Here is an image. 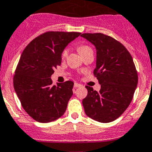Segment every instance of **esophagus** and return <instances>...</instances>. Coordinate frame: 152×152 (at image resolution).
Returning a JSON list of instances; mask_svg holds the SVG:
<instances>
[{"label":"esophagus","instance_id":"esophagus-1","mask_svg":"<svg viewBox=\"0 0 152 152\" xmlns=\"http://www.w3.org/2000/svg\"><path fill=\"white\" fill-rule=\"evenodd\" d=\"M82 86V85H80V84L79 83H76V82H75L74 83V87L75 88H79V87Z\"/></svg>","mask_w":152,"mask_h":152}]
</instances>
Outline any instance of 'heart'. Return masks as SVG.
I'll list each match as a JSON object with an SVG mask.
<instances>
[{"mask_svg":"<svg viewBox=\"0 0 152 152\" xmlns=\"http://www.w3.org/2000/svg\"><path fill=\"white\" fill-rule=\"evenodd\" d=\"M78 51H79V53L81 55H83L85 53L93 50L89 46H88V45H81V46H79V48H78ZM67 53H68V49L66 48V49H64V50L62 51V53H61V58H65L66 57H67Z\"/></svg>","mask_w":152,"mask_h":152,"instance_id":"heart-1","label":"heart"}]
</instances>
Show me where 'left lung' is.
Here are the masks:
<instances>
[{"label": "left lung", "mask_w": 152, "mask_h": 152, "mask_svg": "<svg viewBox=\"0 0 152 152\" xmlns=\"http://www.w3.org/2000/svg\"><path fill=\"white\" fill-rule=\"evenodd\" d=\"M81 36L96 49L94 76L101 85L99 91L86 86L82 100L88 117L100 123H110L124 113L133 99L138 82L137 71L130 53L120 42L103 33H83Z\"/></svg>", "instance_id": "left-lung-1"}]
</instances>
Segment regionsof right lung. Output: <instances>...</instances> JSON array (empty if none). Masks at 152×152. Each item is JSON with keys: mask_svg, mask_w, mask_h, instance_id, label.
<instances>
[{"mask_svg": "<svg viewBox=\"0 0 152 152\" xmlns=\"http://www.w3.org/2000/svg\"><path fill=\"white\" fill-rule=\"evenodd\" d=\"M76 32L49 31L25 48L13 77L14 89L25 111L35 121L50 123L61 117L73 95V82L52 85L54 69L61 65V53L80 35Z\"/></svg>", "mask_w": 152, "mask_h": 152, "instance_id": "right-lung-1", "label": "right lung"}]
</instances>
